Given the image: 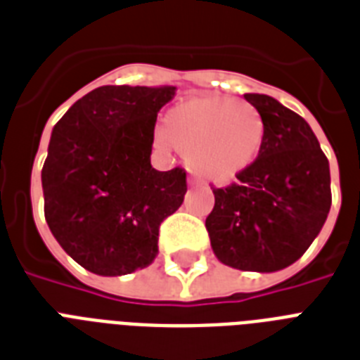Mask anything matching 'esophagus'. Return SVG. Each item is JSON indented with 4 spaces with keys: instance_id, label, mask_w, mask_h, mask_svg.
I'll return each mask as SVG.
<instances>
[{
    "instance_id": "obj_1",
    "label": "esophagus",
    "mask_w": 360,
    "mask_h": 360,
    "mask_svg": "<svg viewBox=\"0 0 360 360\" xmlns=\"http://www.w3.org/2000/svg\"><path fill=\"white\" fill-rule=\"evenodd\" d=\"M188 185H191V186H198V179H194V177H192V179H188Z\"/></svg>"
}]
</instances>
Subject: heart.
Returning <instances> with one entry per match:
<instances>
[{"label":"heart","mask_w":360,"mask_h":360,"mask_svg":"<svg viewBox=\"0 0 360 360\" xmlns=\"http://www.w3.org/2000/svg\"><path fill=\"white\" fill-rule=\"evenodd\" d=\"M263 138L265 121L256 106L230 97L186 98L166 114L164 130L155 132L158 147L174 146L214 185H230L252 168Z\"/></svg>","instance_id":"1"}]
</instances>
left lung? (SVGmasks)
<instances>
[{
	"label": "left lung",
	"mask_w": 360,
	"mask_h": 360,
	"mask_svg": "<svg viewBox=\"0 0 360 360\" xmlns=\"http://www.w3.org/2000/svg\"><path fill=\"white\" fill-rule=\"evenodd\" d=\"M245 98L265 121L262 151L239 183L213 188L205 228L220 263L276 273L295 263L323 228L330 209L329 160L301 115L269 95Z\"/></svg>",
	"instance_id": "obj_1"
}]
</instances>
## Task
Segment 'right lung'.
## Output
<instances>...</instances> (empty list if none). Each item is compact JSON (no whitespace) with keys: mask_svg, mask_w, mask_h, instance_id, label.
Masks as SVG:
<instances>
[{"mask_svg":"<svg viewBox=\"0 0 360 360\" xmlns=\"http://www.w3.org/2000/svg\"><path fill=\"white\" fill-rule=\"evenodd\" d=\"M174 95V86L97 87L52 129L41 174L46 224L98 276L151 265L158 228L185 200V169L151 166L157 114Z\"/></svg>","mask_w":360,"mask_h":360,"instance_id":"right-lung-1","label":"right lung"}]
</instances>
